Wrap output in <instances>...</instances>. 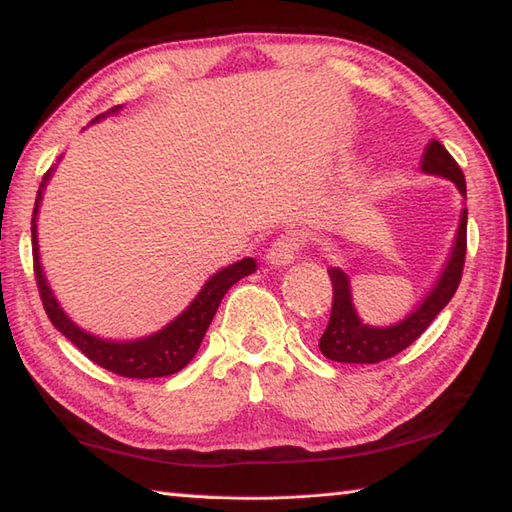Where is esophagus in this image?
<instances>
[{
	"label": "esophagus",
	"mask_w": 512,
	"mask_h": 512,
	"mask_svg": "<svg viewBox=\"0 0 512 512\" xmlns=\"http://www.w3.org/2000/svg\"><path fill=\"white\" fill-rule=\"evenodd\" d=\"M299 246H301V239L297 235H281L277 237L273 244H270L266 259L268 264L273 266H288L295 262V257L299 253Z\"/></svg>",
	"instance_id": "obj_1"
}]
</instances>
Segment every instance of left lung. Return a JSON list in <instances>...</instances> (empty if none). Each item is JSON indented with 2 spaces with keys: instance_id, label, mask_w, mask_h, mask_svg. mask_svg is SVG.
Listing matches in <instances>:
<instances>
[{
  "instance_id": "8db88e82",
  "label": "left lung",
  "mask_w": 512,
  "mask_h": 512,
  "mask_svg": "<svg viewBox=\"0 0 512 512\" xmlns=\"http://www.w3.org/2000/svg\"><path fill=\"white\" fill-rule=\"evenodd\" d=\"M420 165L424 173L451 180L466 200L464 173L455 158L438 140H431L427 149H424ZM466 215H469V211L464 209L460 215V228L458 235H455L451 257L447 266H444L440 279L436 281V286L431 288L429 295L424 297V301L405 321L396 325H387V328L365 325L354 310L350 279H347L341 268H328L334 297L328 328H325L319 341L321 354L336 363H380L402 350H407L429 328L431 321L438 317L440 310L447 306L460 286L466 257Z\"/></svg>"
}]
</instances>
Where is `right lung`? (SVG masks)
Instances as JSON below:
<instances>
[{"label": "right lung", "mask_w": 512, "mask_h": 512, "mask_svg": "<svg viewBox=\"0 0 512 512\" xmlns=\"http://www.w3.org/2000/svg\"><path fill=\"white\" fill-rule=\"evenodd\" d=\"M116 110L118 107H112V112ZM99 118H94L92 123L99 121ZM50 176H52V169L43 176V182L39 184L35 211H32V226H30L32 264H35L39 297H41L43 308H46L48 319L52 321L54 328L65 336V339H70L85 356L90 358V361L101 365L103 369H107V372L125 376V378H160V376H171L180 372V369L195 356V352H198V347L204 339L206 330H209L217 308H220L226 290L233 284H237L239 279L255 273L257 268L255 259L246 257L242 262H235L231 266L222 268L220 273H215L198 292V297L191 301V306L184 310L180 317H176L169 325H165L160 332L149 334L145 339H138V341L99 339V336L81 330L79 325H74L68 319V314L61 310L57 299H54L46 277H43V268L39 262V242H37V213H39L43 187H46Z\"/></svg>", "instance_id": "1"}]
</instances>
